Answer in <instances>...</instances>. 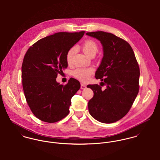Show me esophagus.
<instances>
[{"label": "esophagus", "instance_id": "1", "mask_svg": "<svg viewBox=\"0 0 160 160\" xmlns=\"http://www.w3.org/2000/svg\"><path fill=\"white\" fill-rule=\"evenodd\" d=\"M86 85H85V84H83V83H81V89H86Z\"/></svg>", "mask_w": 160, "mask_h": 160}]
</instances>
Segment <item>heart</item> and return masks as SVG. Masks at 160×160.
<instances>
[{"label": "heart", "mask_w": 160, "mask_h": 160, "mask_svg": "<svg viewBox=\"0 0 160 160\" xmlns=\"http://www.w3.org/2000/svg\"><path fill=\"white\" fill-rule=\"evenodd\" d=\"M82 49L85 54L89 57H94L98 50V47L95 41L92 39H88L84 42L82 45ZM74 48H72L69 49L66 55V60L68 64L71 62L72 57L74 53ZM93 72V69L78 68L72 71V75L79 80L85 82L88 81L90 76Z\"/></svg>", "instance_id": "1"}]
</instances>
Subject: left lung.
Wrapping results in <instances>:
<instances>
[{
    "instance_id": "left-lung-1",
    "label": "left lung",
    "mask_w": 160,
    "mask_h": 160,
    "mask_svg": "<svg viewBox=\"0 0 160 160\" xmlns=\"http://www.w3.org/2000/svg\"><path fill=\"white\" fill-rule=\"evenodd\" d=\"M86 34L100 41L103 51L95 78L106 86L87 87L93 92L88 108L92 116L103 123H113L122 118L131 108L139 90L140 69L129 44L114 34L103 31Z\"/></svg>"
}]
</instances>
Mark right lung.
Wrapping results in <instances>:
<instances>
[{
    "mask_svg": "<svg viewBox=\"0 0 160 160\" xmlns=\"http://www.w3.org/2000/svg\"><path fill=\"white\" fill-rule=\"evenodd\" d=\"M84 32H61L47 36L30 47L24 55L22 67L23 91L31 112L42 121L55 122L68 114L71 98L81 84L71 78L63 86L56 78L68 67V51Z\"/></svg>",
    "mask_w": 160,
    "mask_h": 160,
    "instance_id": "1",
    "label": "right lung"
}]
</instances>
